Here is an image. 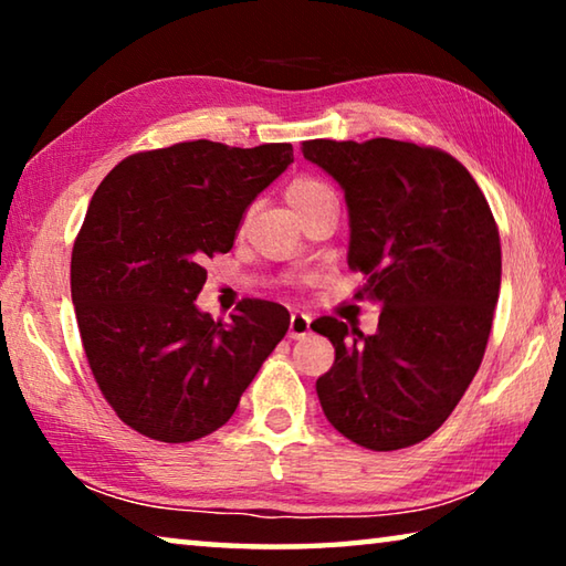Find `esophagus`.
<instances>
[{"label": "esophagus", "instance_id": "1", "mask_svg": "<svg viewBox=\"0 0 566 566\" xmlns=\"http://www.w3.org/2000/svg\"><path fill=\"white\" fill-rule=\"evenodd\" d=\"M310 327H312V317H310V314L292 312V317H290V337H292V339L306 337V334H310Z\"/></svg>", "mask_w": 566, "mask_h": 566}]
</instances>
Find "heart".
Wrapping results in <instances>:
<instances>
[{
    "instance_id": "b5f03b06",
    "label": "heart",
    "mask_w": 566,
    "mask_h": 566,
    "mask_svg": "<svg viewBox=\"0 0 566 566\" xmlns=\"http://www.w3.org/2000/svg\"><path fill=\"white\" fill-rule=\"evenodd\" d=\"M322 191H329V187L324 185V181L314 179V177H296L290 187H286V202H290L292 209L302 207L314 199Z\"/></svg>"
}]
</instances>
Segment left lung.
<instances>
[{
    "label": "left lung",
    "instance_id": "1",
    "mask_svg": "<svg viewBox=\"0 0 566 566\" xmlns=\"http://www.w3.org/2000/svg\"><path fill=\"white\" fill-rule=\"evenodd\" d=\"M302 155L342 187L347 264L381 306L377 334L312 322L337 352L317 379L322 411L359 447H411L444 424L482 364L502 284L500 229L447 151L379 137L310 139Z\"/></svg>",
    "mask_w": 566,
    "mask_h": 566
}]
</instances>
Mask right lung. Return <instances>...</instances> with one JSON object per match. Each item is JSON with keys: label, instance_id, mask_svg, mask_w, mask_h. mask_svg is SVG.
Returning <instances> with one entry per match:
<instances>
[{"label": "right lung", "instance_id": "obj_1", "mask_svg": "<svg viewBox=\"0 0 566 566\" xmlns=\"http://www.w3.org/2000/svg\"><path fill=\"white\" fill-rule=\"evenodd\" d=\"M294 161L197 139L119 161L72 249V304L104 399L139 434L195 442L227 424L290 329L282 304L244 300L232 322L195 304L207 256L227 254L247 207Z\"/></svg>", "mask_w": 566, "mask_h": 566}]
</instances>
